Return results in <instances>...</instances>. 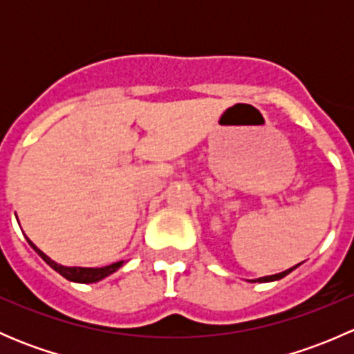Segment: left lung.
<instances>
[{
  "label": "left lung",
  "mask_w": 354,
  "mask_h": 354,
  "mask_svg": "<svg viewBox=\"0 0 354 354\" xmlns=\"http://www.w3.org/2000/svg\"><path fill=\"white\" fill-rule=\"evenodd\" d=\"M296 267H299V263L298 266H295V267H291V269H288V270H284V272H279V274H274V276H266V277H259V279H253L252 283H270V281H279V279H283L284 276H288L289 272H292V270L296 269Z\"/></svg>",
  "instance_id": "left-lung-1"
}]
</instances>
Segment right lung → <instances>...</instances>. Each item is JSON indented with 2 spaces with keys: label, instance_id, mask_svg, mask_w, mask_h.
<instances>
[{
  "label": "right lung",
  "instance_id": "obj_1",
  "mask_svg": "<svg viewBox=\"0 0 354 354\" xmlns=\"http://www.w3.org/2000/svg\"><path fill=\"white\" fill-rule=\"evenodd\" d=\"M27 241H28V245L35 250V253H37V255L41 257V259L44 260L49 267H51V269H55L56 272L62 274L65 279L73 281V283H82V284L97 283V281L104 279V277H108L113 272H116V270L123 266V260H120V262H114V263H111V266H106V267H65V266H59V263H56L55 260L49 259L44 252H41V250L32 243L28 238H27Z\"/></svg>",
  "mask_w": 354,
  "mask_h": 354
}]
</instances>
